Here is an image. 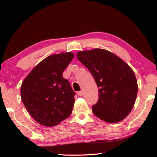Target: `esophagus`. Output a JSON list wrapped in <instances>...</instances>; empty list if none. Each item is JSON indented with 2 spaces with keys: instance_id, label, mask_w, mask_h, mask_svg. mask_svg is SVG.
<instances>
[{
  "instance_id": "34e87169",
  "label": "esophagus",
  "mask_w": 157,
  "mask_h": 157,
  "mask_svg": "<svg viewBox=\"0 0 157 157\" xmlns=\"http://www.w3.org/2000/svg\"><path fill=\"white\" fill-rule=\"evenodd\" d=\"M77 94L78 95V96H82L84 94V92L83 91H78V93H77Z\"/></svg>"
}]
</instances>
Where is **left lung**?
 I'll return each mask as SVG.
<instances>
[{
  "label": "left lung",
  "mask_w": 157,
  "mask_h": 157,
  "mask_svg": "<svg viewBox=\"0 0 157 157\" xmlns=\"http://www.w3.org/2000/svg\"><path fill=\"white\" fill-rule=\"evenodd\" d=\"M77 57L97 84L99 98L92 107L93 113L109 123L124 120L131 112L138 93L132 69L120 57L104 49L79 51Z\"/></svg>",
  "instance_id": "obj_1"
}]
</instances>
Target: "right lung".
Listing matches in <instances>:
<instances>
[{"instance_id":"add662e5","label":"right lung","mask_w":157,"mask_h":157,"mask_svg":"<svg viewBox=\"0 0 157 157\" xmlns=\"http://www.w3.org/2000/svg\"><path fill=\"white\" fill-rule=\"evenodd\" d=\"M73 57L72 52L50 55L22 82L21 97L23 105L41 125H57L72 113L75 94L62 73Z\"/></svg>"}]
</instances>
